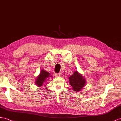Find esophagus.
Masks as SVG:
<instances>
[{
	"mask_svg": "<svg viewBox=\"0 0 121 121\" xmlns=\"http://www.w3.org/2000/svg\"><path fill=\"white\" fill-rule=\"evenodd\" d=\"M61 76H62V74L61 73L55 74V76L56 77H61Z\"/></svg>",
	"mask_w": 121,
	"mask_h": 121,
	"instance_id": "34e87169",
	"label": "esophagus"
}]
</instances>
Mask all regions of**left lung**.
<instances>
[{"label":"left lung","mask_w":121,"mask_h":121,"mask_svg":"<svg viewBox=\"0 0 121 121\" xmlns=\"http://www.w3.org/2000/svg\"><path fill=\"white\" fill-rule=\"evenodd\" d=\"M69 84L72 86L73 91H81L85 84V79L76 71L69 78Z\"/></svg>","instance_id":"obj_1"}]
</instances>
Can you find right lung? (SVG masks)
I'll list each match as a JSON object with an SVG mask.
<instances>
[{
	"label": "right lung",
	"instance_id": "right-lung-1",
	"mask_svg": "<svg viewBox=\"0 0 121 121\" xmlns=\"http://www.w3.org/2000/svg\"><path fill=\"white\" fill-rule=\"evenodd\" d=\"M49 77H52L49 73L46 72L44 70H41L40 75L37 77L36 81V84L39 87H41L44 84L46 79Z\"/></svg>",
	"mask_w": 121,
	"mask_h": 121
}]
</instances>
